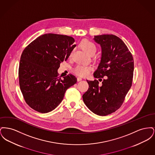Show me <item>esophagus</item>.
I'll return each instance as SVG.
<instances>
[{"instance_id": "1", "label": "esophagus", "mask_w": 155, "mask_h": 155, "mask_svg": "<svg viewBox=\"0 0 155 155\" xmlns=\"http://www.w3.org/2000/svg\"><path fill=\"white\" fill-rule=\"evenodd\" d=\"M82 80V78H81V77H77V81H80Z\"/></svg>"}]
</instances>
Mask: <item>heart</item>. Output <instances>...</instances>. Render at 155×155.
I'll use <instances>...</instances> for the list:
<instances>
[{
  "label": "heart",
  "mask_w": 155,
  "mask_h": 155,
  "mask_svg": "<svg viewBox=\"0 0 155 155\" xmlns=\"http://www.w3.org/2000/svg\"><path fill=\"white\" fill-rule=\"evenodd\" d=\"M81 46L84 51L88 52L89 54L92 52H96V47L95 45L88 39L83 40L81 42ZM92 70V67L90 65L78 64L73 68V72L77 75L81 77H86L88 75L90 71Z\"/></svg>",
  "instance_id": "heart-1"
}]
</instances>
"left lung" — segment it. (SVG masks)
I'll return each mask as SVG.
<instances>
[{
	"label": "left lung",
	"mask_w": 155,
	"mask_h": 155,
	"mask_svg": "<svg viewBox=\"0 0 155 155\" xmlns=\"http://www.w3.org/2000/svg\"><path fill=\"white\" fill-rule=\"evenodd\" d=\"M95 41L101 45L102 58L94 76L87 80L88 91L82 99L89 109L99 116L116 111L124 102L133 82L134 63L133 55L124 42L112 34L97 35Z\"/></svg>",
	"instance_id": "obj_1"
}]
</instances>
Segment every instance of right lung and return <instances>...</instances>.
<instances>
[{"label": "right lung", "mask_w": 155, "mask_h": 155, "mask_svg": "<svg viewBox=\"0 0 155 155\" xmlns=\"http://www.w3.org/2000/svg\"><path fill=\"white\" fill-rule=\"evenodd\" d=\"M73 37L46 34L38 37L23 51L18 68L23 97L32 109L46 113L62 101L67 89L77 78L69 74L58 77L60 64L66 61L75 47Z\"/></svg>", "instance_id": "right-lung-1"}]
</instances>
